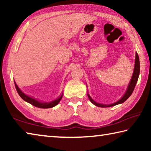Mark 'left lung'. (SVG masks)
<instances>
[{"mask_svg": "<svg viewBox=\"0 0 151 151\" xmlns=\"http://www.w3.org/2000/svg\"><path fill=\"white\" fill-rule=\"evenodd\" d=\"M139 73H140L139 58V55H138V54L136 52V55H135L134 68L133 73H132V78L131 79V81H130L129 85H128L127 91H126V92H125L124 95L122 96V98L121 99H119L118 101H116V103H112L110 104H103L96 103V102L94 101L93 99L91 98V96L89 95L88 94H87L89 100H90L91 103L93 104H94V105L99 106V107H111V106H115V105H116V104H119L124 103V101H126L127 99L129 98V96L131 95L132 92H133L134 88L135 87V86H136V84L137 83L138 78H139Z\"/></svg>", "mask_w": 151, "mask_h": 151, "instance_id": "8db88e82", "label": "left lung"}]
</instances>
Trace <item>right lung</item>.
I'll list each match as a JSON object with an SVG mask.
<instances>
[{"instance_id":"obj_1","label":"right lung","mask_w":151,"mask_h":151,"mask_svg":"<svg viewBox=\"0 0 151 151\" xmlns=\"http://www.w3.org/2000/svg\"><path fill=\"white\" fill-rule=\"evenodd\" d=\"M14 84H15V86H16L17 91V93H19V96L21 97V98L23 99L24 101H26V102H27V103L32 104L33 106L39 107V108L48 109V108H52V107H54L56 105H57L58 103L60 102V101L61 100V99L63 98V93H62L57 99H55V100H54V101H52L51 102H48V103H47V102H41V101L37 100V99H35L34 98H32V97H31V96L27 95L26 94H24L23 92H22L19 88V86H17V85L15 82H14Z\"/></svg>"}]
</instances>
